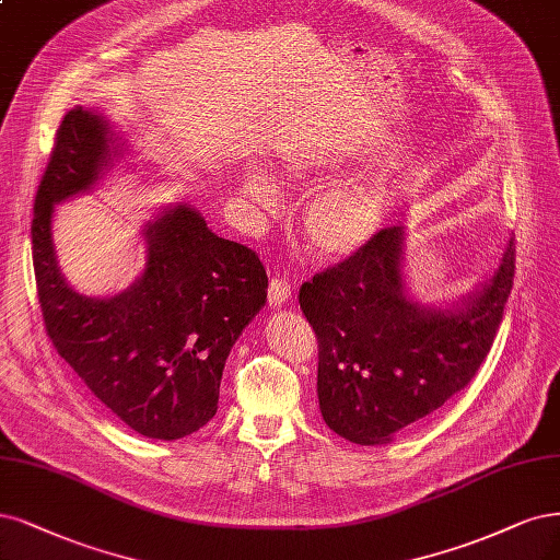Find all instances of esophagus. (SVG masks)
<instances>
[{
  "label": "esophagus",
  "instance_id": "34e87169",
  "mask_svg": "<svg viewBox=\"0 0 560 560\" xmlns=\"http://www.w3.org/2000/svg\"><path fill=\"white\" fill-rule=\"evenodd\" d=\"M289 296H292V284H289V280L280 276L271 278V282H268V303L273 307H282Z\"/></svg>",
  "mask_w": 560,
  "mask_h": 560
}]
</instances>
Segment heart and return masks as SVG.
Returning a JSON list of instances; mask_svg holds the SVG:
<instances>
[{
    "label": "heart",
    "instance_id": "b5f03b06",
    "mask_svg": "<svg viewBox=\"0 0 560 560\" xmlns=\"http://www.w3.org/2000/svg\"><path fill=\"white\" fill-rule=\"evenodd\" d=\"M326 164H329V152H292L280 166V178L287 187H301L315 180ZM238 187L241 195L261 210H273L280 201L273 178L259 168H247ZM389 206L392 189L382 176L326 187L303 208L301 226L305 243L324 259L350 257L377 234Z\"/></svg>",
    "mask_w": 560,
    "mask_h": 560
}]
</instances>
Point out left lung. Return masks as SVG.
<instances>
[{"label": "left lung", "mask_w": 560, "mask_h": 560, "mask_svg": "<svg viewBox=\"0 0 560 560\" xmlns=\"http://www.w3.org/2000/svg\"><path fill=\"white\" fill-rule=\"evenodd\" d=\"M405 226L303 282L299 303L319 342L326 427L357 445H387L440 410L487 359L514 280V241L472 292L423 305L405 282Z\"/></svg>", "instance_id": "obj_1"}]
</instances>
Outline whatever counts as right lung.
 <instances>
[{
	"label": "right lung",
	"mask_w": 560,
	"mask_h": 560,
	"mask_svg": "<svg viewBox=\"0 0 560 560\" xmlns=\"http://www.w3.org/2000/svg\"><path fill=\"white\" fill-rule=\"evenodd\" d=\"M122 155L104 115H65L34 201L38 303L57 354L113 415L145 438L180 440L215 417L226 357L264 307L268 278L253 249L171 203L143 222L137 280L113 296L75 292L55 255V206L94 189Z\"/></svg>",
	"instance_id": "obj_1"
}]
</instances>
